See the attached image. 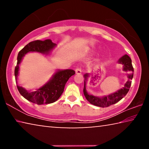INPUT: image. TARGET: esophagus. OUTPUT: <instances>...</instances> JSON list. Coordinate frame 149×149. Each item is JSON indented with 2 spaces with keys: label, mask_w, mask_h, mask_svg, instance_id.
I'll use <instances>...</instances> for the list:
<instances>
[{
  "label": "esophagus",
  "mask_w": 149,
  "mask_h": 149,
  "mask_svg": "<svg viewBox=\"0 0 149 149\" xmlns=\"http://www.w3.org/2000/svg\"><path fill=\"white\" fill-rule=\"evenodd\" d=\"M75 73H76V74H81V70L79 68H77L75 69Z\"/></svg>",
  "instance_id": "1"
}]
</instances>
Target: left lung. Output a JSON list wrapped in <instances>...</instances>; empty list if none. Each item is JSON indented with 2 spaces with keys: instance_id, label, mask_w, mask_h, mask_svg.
I'll return each mask as SVG.
<instances>
[{
  "instance_id": "1",
  "label": "left lung",
  "mask_w": 149,
  "mask_h": 149,
  "mask_svg": "<svg viewBox=\"0 0 149 149\" xmlns=\"http://www.w3.org/2000/svg\"><path fill=\"white\" fill-rule=\"evenodd\" d=\"M118 62L119 64H122L123 71L128 72V74H127V80L124 85V87L117 91L110 94L109 95L103 96V97H97V96L89 94L86 90V83L87 81L88 77L89 76V74L87 73L84 75L85 80L84 93L86 99L91 104L102 108L108 107L120 101L122 98L127 95L131 87V84H132V80L133 77V71H134L132 65V60H131L130 57L128 55L125 54L118 60Z\"/></svg>"
}]
</instances>
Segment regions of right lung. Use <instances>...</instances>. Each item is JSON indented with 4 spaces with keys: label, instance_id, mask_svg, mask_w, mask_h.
Returning a JSON list of instances; mask_svg holds the SVG:
<instances>
[{
    "label": "right lung",
    "instance_id": "obj_1",
    "mask_svg": "<svg viewBox=\"0 0 149 149\" xmlns=\"http://www.w3.org/2000/svg\"><path fill=\"white\" fill-rule=\"evenodd\" d=\"M56 47V44L52 42L50 39H46L45 41L37 40L30 42L26 45L17 54V65L14 70L17 88L25 99L35 104H50L56 101L64 92L65 85L68 80L74 75L75 72L74 70L70 69L58 70L49 81L42 87L36 89L33 91H29L17 84V79L19 74V64L24 56L28 52H37L48 56Z\"/></svg>",
    "mask_w": 149,
    "mask_h": 149
}]
</instances>
